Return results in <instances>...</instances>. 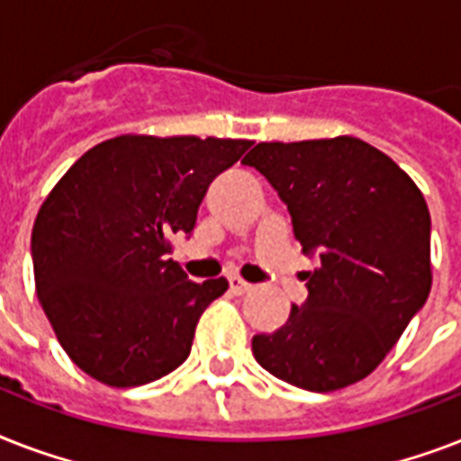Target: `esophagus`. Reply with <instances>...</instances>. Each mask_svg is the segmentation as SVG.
<instances>
[{"label": "esophagus", "mask_w": 461, "mask_h": 461, "mask_svg": "<svg viewBox=\"0 0 461 461\" xmlns=\"http://www.w3.org/2000/svg\"><path fill=\"white\" fill-rule=\"evenodd\" d=\"M230 289L234 292V294H246V292H251L253 285H249V282H244L241 277H237V275H231L230 277Z\"/></svg>", "instance_id": "34e87169"}]
</instances>
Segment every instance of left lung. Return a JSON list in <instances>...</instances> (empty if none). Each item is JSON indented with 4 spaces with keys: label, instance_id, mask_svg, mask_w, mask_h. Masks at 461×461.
<instances>
[{
    "label": "left lung",
    "instance_id": "8db88e82",
    "mask_svg": "<svg viewBox=\"0 0 461 461\" xmlns=\"http://www.w3.org/2000/svg\"><path fill=\"white\" fill-rule=\"evenodd\" d=\"M241 165L270 181L303 253L318 258L306 302L280 330L253 337V357L311 393L364 380L429 299L423 194L385 153L351 136L258 143Z\"/></svg>",
    "mask_w": 461,
    "mask_h": 461
}]
</instances>
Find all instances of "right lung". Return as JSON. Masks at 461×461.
<instances>
[{
    "label": "right lung",
    "mask_w": 461,
    "mask_h": 461,
    "mask_svg": "<svg viewBox=\"0 0 461 461\" xmlns=\"http://www.w3.org/2000/svg\"><path fill=\"white\" fill-rule=\"evenodd\" d=\"M251 140L117 136L76 159L32 224L35 289L81 371L112 387L162 378L186 361L203 311L227 280H188L169 258L203 195Z\"/></svg>",
    "instance_id": "add662e5"
}]
</instances>
